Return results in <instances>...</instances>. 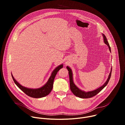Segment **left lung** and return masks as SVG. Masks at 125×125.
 I'll use <instances>...</instances> for the list:
<instances>
[{
	"mask_svg": "<svg viewBox=\"0 0 125 125\" xmlns=\"http://www.w3.org/2000/svg\"><path fill=\"white\" fill-rule=\"evenodd\" d=\"M102 34V36L103 38V40H104V42L108 46L109 49L110 50V51L111 52V48L110 47L109 44L107 40V39L105 37V35ZM67 69H68V71H69V79H70V89L71 91H72V92L73 93V94L76 95L77 97H79L80 98H91L92 97L95 95H96L97 94H98L101 91H102V90L107 85V84H108L109 80L110 79L111 77V72H112V68L111 69V71L110 72V74L108 76V79L107 80V81H106V82L103 84V85H102V86H101L100 87H98V88L96 89L95 90L92 91H90V92H85L84 91H82L81 90H80V88H79L74 83V81H73V73H72V70L71 69V68L68 67L67 66Z\"/></svg>",
	"mask_w": 125,
	"mask_h": 125,
	"instance_id": "left-lung-1",
	"label": "left lung"
}]
</instances>
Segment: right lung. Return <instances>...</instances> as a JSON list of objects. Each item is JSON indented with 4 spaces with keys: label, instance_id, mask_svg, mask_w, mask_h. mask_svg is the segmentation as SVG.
<instances>
[{
    "label": "right lung",
    "instance_id": "1",
    "mask_svg": "<svg viewBox=\"0 0 125 125\" xmlns=\"http://www.w3.org/2000/svg\"><path fill=\"white\" fill-rule=\"evenodd\" d=\"M63 67V64H61L57 67L51 73L50 77H49L48 81L47 83L41 87L38 88H27L25 86H22L14 78L12 74H11L12 79L15 83L17 85V86L21 90H22L25 94L27 95L33 97V98H41L44 97L51 92L53 88V82H54V78L58 72V71L62 68Z\"/></svg>",
    "mask_w": 125,
    "mask_h": 125
}]
</instances>
